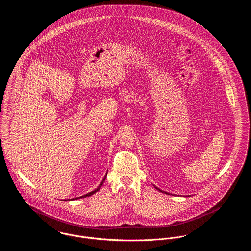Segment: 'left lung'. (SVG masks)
Returning a JSON list of instances; mask_svg holds the SVG:
<instances>
[{"label":"left lung","instance_id":"obj_1","mask_svg":"<svg viewBox=\"0 0 251 251\" xmlns=\"http://www.w3.org/2000/svg\"><path fill=\"white\" fill-rule=\"evenodd\" d=\"M154 187H155V188H156V189H157V190H158V191H160V192H164V191H162V190H161V189H159V188H158V187H156V186H154ZM164 193H166V194H168V193H167V192H164Z\"/></svg>","mask_w":251,"mask_h":251}]
</instances>
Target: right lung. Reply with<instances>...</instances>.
<instances>
[{
  "label": "right lung",
  "mask_w": 251,
  "mask_h": 251,
  "mask_svg": "<svg viewBox=\"0 0 251 251\" xmlns=\"http://www.w3.org/2000/svg\"><path fill=\"white\" fill-rule=\"evenodd\" d=\"M106 176H107V173H106V175H105V177L103 178V179H102V181L100 182V184L94 190V191H91L90 193H87V194H85V195H83V196H80V197H76V198H74V199H79V198H84V197H88V196H91V195H93V194H95L97 191H99L100 189V187H101V185L103 184V182H104V180H105V179H106ZM70 199H68V201H69ZM72 200H73V199H72ZM67 201V200H66Z\"/></svg>",
  "instance_id": "obj_1"
}]
</instances>
